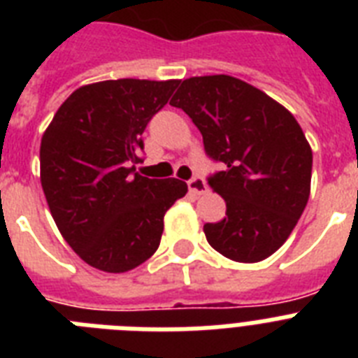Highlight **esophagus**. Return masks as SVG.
Returning a JSON list of instances; mask_svg holds the SVG:
<instances>
[{"instance_id":"obj_1","label":"esophagus","mask_w":358,"mask_h":358,"mask_svg":"<svg viewBox=\"0 0 358 358\" xmlns=\"http://www.w3.org/2000/svg\"><path fill=\"white\" fill-rule=\"evenodd\" d=\"M187 187H189L191 193H195V195H206L208 191V185L206 182H204V178H201V176H193V178L187 182Z\"/></svg>"}]
</instances>
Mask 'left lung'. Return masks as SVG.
Instances as JSON below:
<instances>
[{
	"instance_id": "1",
	"label": "left lung",
	"mask_w": 358,
	"mask_h": 358,
	"mask_svg": "<svg viewBox=\"0 0 358 358\" xmlns=\"http://www.w3.org/2000/svg\"><path fill=\"white\" fill-rule=\"evenodd\" d=\"M171 106L189 115L206 156L223 163L208 185L227 202V217L204 224L208 243L243 264L271 256L310 195L312 150L294 115L224 74L184 80Z\"/></svg>"
}]
</instances>
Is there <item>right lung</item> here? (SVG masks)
<instances>
[{"instance_id": "obj_1", "label": "right lung", "mask_w": 358, "mask_h": 358, "mask_svg": "<svg viewBox=\"0 0 358 358\" xmlns=\"http://www.w3.org/2000/svg\"><path fill=\"white\" fill-rule=\"evenodd\" d=\"M178 80H109L70 94L42 135L41 182L66 243L100 271L124 273L159 247L182 180L135 173L143 131Z\"/></svg>"}]
</instances>
